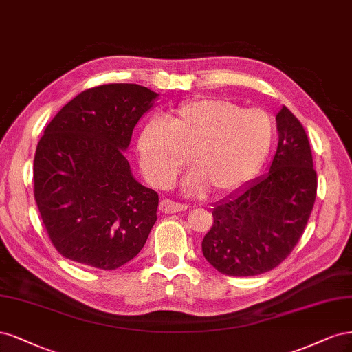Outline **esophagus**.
I'll use <instances>...</instances> for the list:
<instances>
[{
  "label": "esophagus",
  "mask_w": 352,
  "mask_h": 352,
  "mask_svg": "<svg viewBox=\"0 0 352 352\" xmlns=\"http://www.w3.org/2000/svg\"><path fill=\"white\" fill-rule=\"evenodd\" d=\"M160 209H161V212H164V213H177V212H184V210H187V206H186V205H181V203L169 200V199H164V200L160 203Z\"/></svg>",
  "instance_id": "esophagus-1"
}]
</instances>
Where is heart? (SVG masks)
<instances>
[{
    "label": "heart",
    "mask_w": 352,
    "mask_h": 352,
    "mask_svg": "<svg viewBox=\"0 0 352 352\" xmlns=\"http://www.w3.org/2000/svg\"><path fill=\"white\" fill-rule=\"evenodd\" d=\"M275 127L267 112L222 98H200L175 108L168 122L152 120L143 127L138 152L146 177L169 187L188 164L195 166L184 190L201 195L209 187L225 196L250 181L272 149Z\"/></svg>",
    "instance_id": "heart-1"
}]
</instances>
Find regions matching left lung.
<instances>
[{
    "label": "left lung",
    "mask_w": 352,
    "mask_h": 352,
    "mask_svg": "<svg viewBox=\"0 0 352 352\" xmlns=\"http://www.w3.org/2000/svg\"><path fill=\"white\" fill-rule=\"evenodd\" d=\"M276 129L269 173L212 210L201 252L223 275L254 276L275 269L297 245L313 210L317 174L307 134L287 107L276 114Z\"/></svg>",
    "instance_id": "left-lung-1"
}]
</instances>
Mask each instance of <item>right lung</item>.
<instances>
[{"mask_svg":"<svg viewBox=\"0 0 352 352\" xmlns=\"http://www.w3.org/2000/svg\"><path fill=\"white\" fill-rule=\"evenodd\" d=\"M157 94L133 83L102 85L61 108L41 138L33 183L50 240L61 256L114 270L139 254L160 197L135 181L124 151Z\"/></svg>","mask_w":352,"mask_h":352,"instance_id":"right-lung-1","label":"right lung"}]
</instances>
